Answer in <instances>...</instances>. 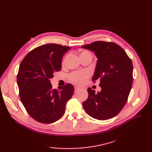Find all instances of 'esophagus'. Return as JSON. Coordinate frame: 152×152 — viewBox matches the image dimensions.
<instances>
[{
  "label": "esophagus",
  "instance_id": "obj_1",
  "mask_svg": "<svg viewBox=\"0 0 152 152\" xmlns=\"http://www.w3.org/2000/svg\"><path fill=\"white\" fill-rule=\"evenodd\" d=\"M80 89V87H75V92H77V91H79Z\"/></svg>",
  "mask_w": 152,
  "mask_h": 152
}]
</instances>
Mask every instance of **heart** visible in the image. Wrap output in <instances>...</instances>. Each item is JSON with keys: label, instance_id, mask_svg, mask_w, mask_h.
<instances>
[{"label": "heart", "instance_id": "b5f03b06", "mask_svg": "<svg viewBox=\"0 0 152 152\" xmlns=\"http://www.w3.org/2000/svg\"><path fill=\"white\" fill-rule=\"evenodd\" d=\"M82 55H90V56H91V54L89 51H87V50H84V51H82L80 53V56H82ZM89 77L90 73L88 71L84 70L71 73L70 75V79L73 83L76 84H82Z\"/></svg>", "mask_w": 152, "mask_h": 152}]
</instances>
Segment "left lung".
Instances as JSON below:
<instances>
[{
  "label": "left lung",
  "instance_id": "obj_1",
  "mask_svg": "<svg viewBox=\"0 0 152 152\" xmlns=\"http://www.w3.org/2000/svg\"><path fill=\"white\" fill-rule=\"evenodd\" d=\"M98 58L92 80H99L102 91L95 93L87 89L88 98L83 102L91 117L104 121L116 116L126 104L132 84L131 59L121 46L114 42L96 41L83 45Z\"/></svg>",
  "mask_w": 152,
  "mask_h": 152
}]
</instances>
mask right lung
Returning a JSON list of instances; mask_svg holds the SVG:
<instances>
[{
  "instance_id": "right-lung-1",
  "label": "right lung",
  "mask_w": 152,
  "mask_h": 152,
  "mask_svg": "<svg viewBox=\"0 0 152 152\" xmlns=\"http://www.w3.org/2000/svg\"><path fill=\"white\" fill-rule=\"evenodd\" d=\"M72 48L56 44L42 45L26 54L18 70L17 83L20 97L27 112L39 122L50 124L60 118L74 93L66 84L52 89L50 79L61 69L63 55Z\"/></svg>"
}]
</instances>
